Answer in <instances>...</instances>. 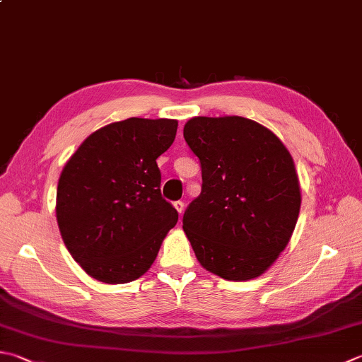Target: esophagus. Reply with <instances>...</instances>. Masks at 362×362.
I'll use <instances>...</instances> for the list:
<instances>
[{"instance_id":"esophagus-1","label":"esophagus","mask_w":362,"mask_h":362,"mask_svg":"<svg viewBox=\"0 0 362 362\" xmlns=\"http://www.w3.org/2000/svg\"><path fill=\"white\" fill-rule=\"evenodd\" d=\"M174 207H175L177 211H179V215H182L183 210H185V204H183L182 201H175L174 202Z\"/></svg>"}]
</instances>
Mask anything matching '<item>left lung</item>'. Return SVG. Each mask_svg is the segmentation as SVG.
<instances>
[{
	"mask_svg": "<svg viewBox=\"0 0 362 362\" xmlns=\"http://www.w3.org/2000/svg\"><path fill=\"white\" fill-rule=\"evenodd\" d=\"M183 138L202 171L201 194L183 214L197 260L223 279L257 278L286 250L298 219L292 157L274 133L240 116L193 117Z\"/></svg>",
	"mask_w": 362,
	"mask_h": 362,
	"instance_id": "obj_1",
	"label": "left lung"
}]
</instances>
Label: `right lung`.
Here are the masks:
<instances>
[{"label": "right lung", "mask_w": 362, "mask_h": 362, "mask_svg": "<svg viewBox=\"0 0 362 362\" xmlns=\"http://www.w3.org/2000/svg\"><path fill=\"white\" fill-rule=\"evenodd\" d=\"M175 133L173 119L120 120L92 133L64 166L56 218L64 245L94 279H138L177 224L157 165Z\"/></svg>", "instance_id": "right-lung-1"}]
</instances>
